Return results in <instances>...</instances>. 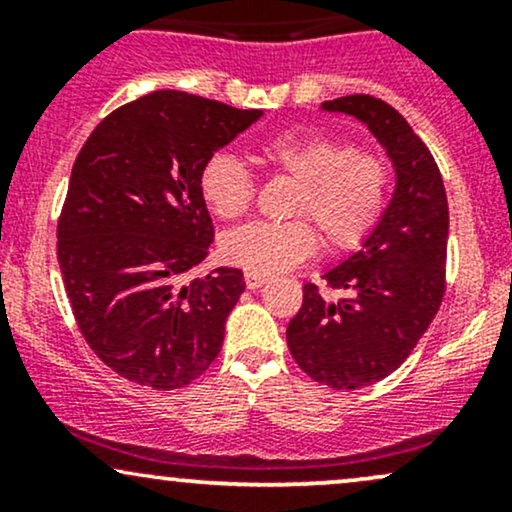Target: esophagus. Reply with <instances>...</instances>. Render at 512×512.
<instances>
[{"mask_svg":"<svg viewBox=\"0 0 512 512\" xmlns=\"http://www.w3.org/2000/svg\"><path fill=\"white\" fill-rule=\"evenodd\" d=\"M267 276L264 274H257V272H245V284H248V289H262L264 284H267Z\"/></svg>","mask_w":512,"mask_h":512,"instance_id":"esophagus-1","label":"esophagus"}]
</instances>
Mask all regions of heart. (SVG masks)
Returning <instances> with one entry per match:
<instances>
[{
  "label": "heart",
  "instance_id": "obj_1",
  "mask_svg": "<svg viewBox=\"0 0 512 512\" xmlns=\"http://www.w3.org/2000/svg\"><path fill=\"white\" fill-rule=\"evenodd\" d=\"M257 161L269 173L296 180L286 223H248L228 231L223 255L248 272L279 274L320 250H354L378 226L390 192V168L375 151L354 149L327 134H276L257 146ZM199 192L221 219H240L252 209L255 178L226 151L209 156L199 170Z\"/></svg>",
  "mask_w": 512,
  "mask_h": 512
}]
</instances>
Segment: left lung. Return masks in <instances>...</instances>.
<instances>
[{
  "label": "left lung",
  "instance_id": "8db88e82",
  "mask_svg": "<svg viewBox=\"0 0 512 512\" xmlns=\"http://www.w3.org/2000/svg\"><path fill=\"white\" fill-rule=\"evenodd\" d=\"M322 110L366 122L397 173L395 195L363 248L322 276L344 296L330 301L305 284L301 310L286 327L303 373L334 390H358L407 361L443 303L448 197L436 158L390 103L354 93Z\"/></svg>",
  "mask_w": 512,
  "mask_h": 512
}]
</instances>
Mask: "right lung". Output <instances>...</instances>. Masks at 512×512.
Segmentation results:
<instances>
[{"mask_svg": "<svg viewBox=\"0 0 512 512\" xmlns=\"http://www.w3.org/2000/svg\"><path fill=\"white\" fill-rule=\"evenodd\" d=\"M260 115L154 91L113 110L81 146L57 260L86 344L125 380L178 390L219 356L245 281L233 267L187 281L214 243L199 170Z\"/></svg>", "mask_w": 512, "mask_h": 512, "instance_id": "1", "label": "right lung"}]
</instances>
